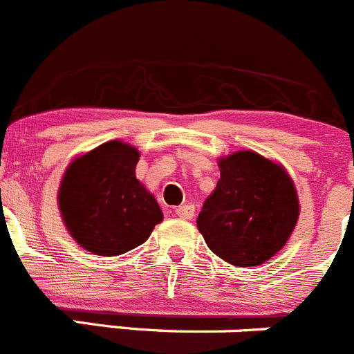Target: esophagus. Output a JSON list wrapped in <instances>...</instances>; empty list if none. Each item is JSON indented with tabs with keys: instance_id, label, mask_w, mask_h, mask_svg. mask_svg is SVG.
<instances>
[{
	"instance_id": "esophagus-1",
	"label": "esophagus",
	"mask_w": 354,
	"mask_h": 354,
	"mask_svg": "<svg viewBox=\"0 0 354 354\" xmlns=\"http://www.w3.org/2000/svg\"><path fill=\"white\" fill-rule=\"evenodd\" d=\"M175 215L180 218H193L194 207L193 205H183V207L175 208Z\"/></svg>"
}]
</instances>
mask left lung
Returning a JSON list of instances; mask_svg holds the SVG:
<instances>
[{"label": "left lung", "mask_w": 354, "mask_h": 354, "mask_svg": "<svg viewBox=\"0 0 354 354\" xmlns=\"http://www.w3.org/2000/svg\"><path fill=\"white\" fill-rule=\"evenodd\" d=\"M221 179L198 215L208 248L240 268L259 266L283 248L299 217L287 171L254 151L218 161Z\"/></svg>", "instance_id": "obj_1"}]
</instances>
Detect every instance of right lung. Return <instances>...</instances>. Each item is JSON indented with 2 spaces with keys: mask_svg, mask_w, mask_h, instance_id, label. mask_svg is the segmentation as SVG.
I'll return each instance as SVG.
<instances>
[{
  "mask_svg": "<svg viewBox=\"0 0 354 354\" xmlns=\"http://www.w3.org/2000/svg\"><path fill=\"white\" fill-rule=\"evenodd\" d=\"M139 151L120 140L102 144L69 165L59 208L71 236L95 255L124 254L163 221L153 194L136 179Z\"/></svg>",
  "mask_w": 354,
  "mask_h": 354,
  "instance_id": "obj_1",
  "label": "right lung"
}]
</instances>
